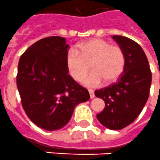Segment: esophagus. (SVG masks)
<instances>
[{
	"label": "esophagus",
	"instance_id": "esophagus-1",
	"mask_svg": "<svg viewBox=\"0 0 160 160\" xmlns=\"http://www.w3.org/2000/svg\"><path fill=\"white\" fill-rule=\"evenodd\" d=\"M88 92H89V94H90V98L92 99L95 98L94 95V91L92 90V89H88Z\"/></svg>",
	"mask_w": 160,
	"mask_h": 160
}]
</instances>
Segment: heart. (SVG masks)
Wrapping results in <instances>:
<instances>
[{"label": "heart", "instance_id": "b5f03b06", "mask_svg": "<svg viewBox=\"0 0 160 160\" xmlns=\"http://www.w3.org/2000/svg\"><path fill=\"white\" fill-rule=\"evenodd\" d=\"M72 48L67 53V67L74 80L81 81L89 70L92 72L84 80V85L98 87L105 80L107 84L115 82L123 74L125 55L121 48L111 45L102 39H92Z\"/></svg>", "mask_w": 160, "mask_h": 160}]
</instances>
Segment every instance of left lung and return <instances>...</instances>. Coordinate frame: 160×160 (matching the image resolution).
<instances>
[{
	"label": "left lung",
	"instance_id": "left-lung-1",
	"mask_svg": "<svg viewBox=\"0 0 160 160\" xmlns=\"http://www.w3.org/2000/svg\"><path fill=\"white\" fill-rule=\"evenodd\" d=\"M125 55V67L117 82L95 91V96L105 102L97 118L103 126L122 129L136 119L148 100L151 72L142 47L128 37L113 36Z\"/></svg>",
	"mask_w": 160,
	"mask_h": 160
}]
</instances>
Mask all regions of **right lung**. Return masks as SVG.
Here are the masks:
<instances>
[{
    "label": "right lung",
    "instance_id": "right-lung-1",
    "mask_svg": "<svg viewBox=\"0 0 160 160\" xmlns=\"http://www.w3.org/2000/svg\"><path fill=\"white\" fill-rule=\"evenodd\" d=\"M69 45L61 37L41 39L20 58L17 87L28 118L47 131L63 128L75 107L88 101V90L68 75Z\"/></svg>",
    "mask_w": 160,
    "mask_h": 160
}]
</instances>
